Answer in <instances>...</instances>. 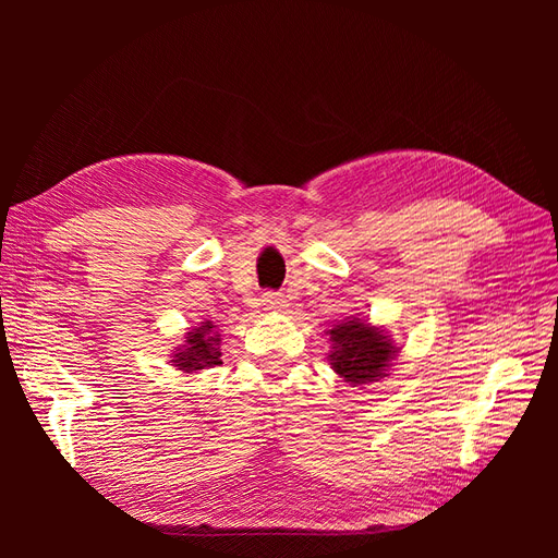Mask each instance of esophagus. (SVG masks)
<instances>
[{
    "mask_svg": "<svg viewBox=\"0 0 558 558\" xmlns=\"http://www.w3.org/2000/svg\"><path fill=\"white\" fill-rule=\"evenodd\" d=\"M260 305H263V310H269V312H281V310H286V295L267 291L260 298Z\"/></svg>",
    "mask_w": 558,
    "mask_h": 558,
    "instance_id": "1",
    "label": "esophagus"
}]
</instances>
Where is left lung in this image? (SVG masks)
<instances>
[{"mask_svg": "<svg viewBox=\"0 0 558 558\" xmlns=\"http://www.w3.org/2000/svg\"><path fill=\"white\" fill-rule=\"evenodd\" d=\"M330 365L344 381L363 386L386 377V367L396 356V347L388 335L361 318H351L347 324L332 326L330 330Z\"/></svg>", "mask_w": 558, "mask_h": 558, "instance_id": "8db88e82", "label": "left lung"}]
</instances>
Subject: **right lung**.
Returning a JSON list of instances; mask_svg holds the SVG:
<instances>
[{
  "instance_id": "obj_1",
  "label": "right lung",
  "mask_w": 558,
  "mask_h": 558,
  "mask_svg": "<svg viewBox=\"0 0 558 558\" xmlns=\"http://www.w3.org/2000/svg\"><path fill=\"white\" fill-rule=\"evenodd\" d=\"M211 324L207 320L205 326L193 328V332H189L185 337V344L179 349V353H174V365L183 373H195V369H209L221 365V351H218V342L221 337L216 332H211Z\"/></svg>"
}]
</instances>
